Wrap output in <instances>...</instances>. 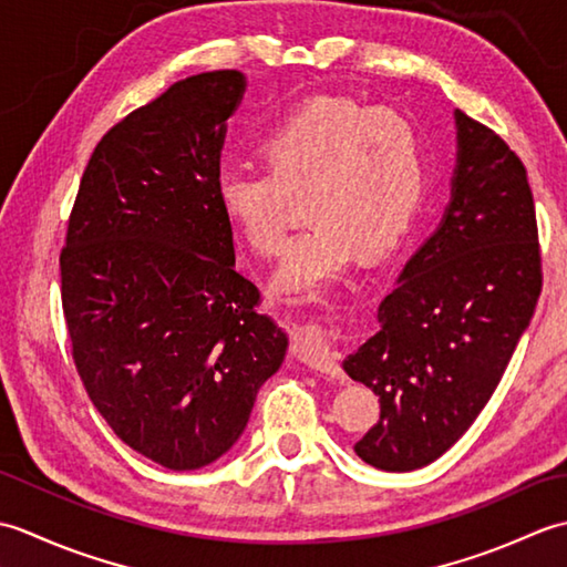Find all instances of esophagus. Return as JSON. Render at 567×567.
I'll use <instances>...</instances> for the list:
<instances>
[{"instance_id":"1","label":"esophagus","mask_w":567,"mask_h":567,"mask_svg":"<svg viewBox=\"0 0 567 567\" xmlns=\"http://www.w3.org/2000/svg\"><path fill=\"white\" fill-rule=\"evenodd\" d=\"M295 355L311 370L329 378H343L339 360L333 358L329 348V333L323 327H302L295 333Z\"/></svg>"}]
</instances>
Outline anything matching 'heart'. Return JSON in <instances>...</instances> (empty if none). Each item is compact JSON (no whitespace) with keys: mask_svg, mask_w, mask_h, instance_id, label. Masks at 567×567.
Listing matches in <instances>:
<instances>
[{"mask_svg":"<svg viewBox=\"0 0 567 567\" xmlns=\"http://www.w3.org/2000/svg\"><path fill=\"white\" fill-rule=\"evenodd\" d=\"M268 165L224 163L216 202L260 256L285 244L295 192L309 224L285 250L272 287L319 299L341 280L355 248L384 256L412 231L429 192L426 143L409 118L319 94L265 131Z\"/></svg>","mask_w":567,"mask_h":567,"instance_id":"1","label":"heart"}]
</instances>
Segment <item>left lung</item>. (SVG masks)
Instances as JSON below:
<instances>
[{"instance_id": "left-lung-1", "label": "left lung", "mask_w": 567, "mask_h": 567, "mask_svg": "<svg viewBox=\"0 0 567 567\" xmlns=\"http://www.w3.org/2000/svg\"><path fill=\"white\" fill-rule=\"evenodd\" d=\"M451 204L378 309L380 331L343 370L380 396L353 451L406 473L436 461L483 412L544 285L526 167L485 124L455 110Z\"/></svg>"}]
</instances>
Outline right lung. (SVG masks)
I'll use <instances>...</instances> for the list:
<instances>
[{
	"label": "right lung",
	"instance_id": "obj_1",
	"mask_svg": "<svg viewBox=\"0 0 567 567\" xmlns=\"http://www.w3.org/2000/svg\"><path fill=\"white\" fill-rule=\"evenodd\" d=\"M238 70L171 84L112 126L84 167L60 250L72 360L128 449L171 470L221 457L244 433L287 336L236 272L219 202Z\"/></svg>",
	"mask_w": 567,
	"mask_h": 567
}]
</instances>
